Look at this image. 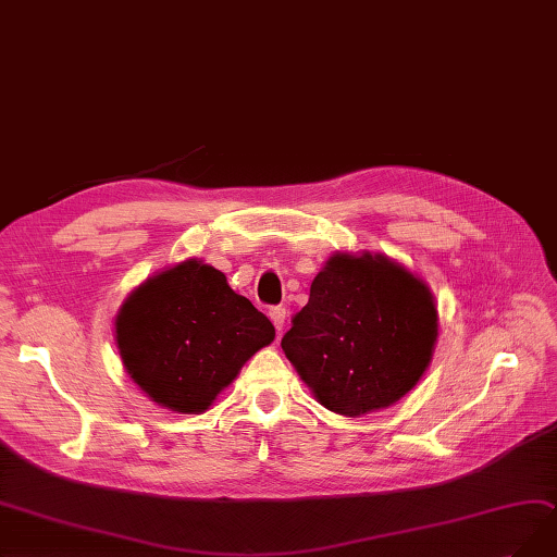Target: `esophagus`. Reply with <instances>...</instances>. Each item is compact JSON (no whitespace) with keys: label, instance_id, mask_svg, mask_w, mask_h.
Instances as JSON below:
<instances>
[{"label":"esophagus","instance_id":"esophagus-1","mask_svg":"<svg viewBox=\"0 0 557 557\" xmlns=\"http://www.w3.org/2000/svg\"><path fill=\"white\" fill-rule=\"evenodd\" d=\"M268 317H271V321H273V325H275V331L282 333V327H284V323H286V310H284V307H273V310L268 312Z\"/></svg>","mask_w":557,"mask_h":557}]
</instances>
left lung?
I'll return each mask as SVG.
<instances>
[{"label": "left lung", "mask_w": 557, "mask_h": 557, "mask_svg": "<svg viewBox=\"0 0 557 557\" xmlns=\"http://www.w3.org/2000/svg\"><path fill=\"white\" fill-rule=\"evenodd\" d=\"M436 339V300L420 275L381 252H335L282 351L321 406L360 418L418 385Z\"/></svg>", "instance_id": "1"}]
</instances>
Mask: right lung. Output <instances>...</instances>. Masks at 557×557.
Wrapping results in <instances>:
<instances>
[{
	"instance_id": "1",
	"label": "right lung",
	"mask_w": 557,
	"mask_h": 557,
	"mask_svg": "<svg viewBox=\"0 0 557 557\" xmlns=\"http://www.w3.org/2000/svg\"><path fill=\"white\" fill-rule=\"evenodd\" d=\"M275 327L224 273L193 257L144 280L114 317L126 374L153 404L199 416Z\"/></svg>"
}]
</instances>
